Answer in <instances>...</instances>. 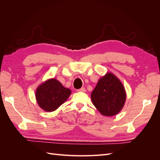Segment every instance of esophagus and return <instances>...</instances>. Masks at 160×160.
Here are the masks:
<instances>
[{
  "mask_svg": "<svg viewBox=\"0 0 160 160\" xmlns=\"http://www.w3.org/2000/svg\"><path fill=\"white\" fill-rule=\"evenodd\" d=\"M77 91H81V92H85L86 91V89H85V88H81V89H77Z\"/></svg>",
  "mask_w": 160,
  "mask_h": 160,
  "instance_id": "esophagus-1",
  "label": "esophagus"
}]
</instances>
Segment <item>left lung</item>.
I'll return each mask as SVG.
<instances>
[{"label":"left lung","mask_w":160,"mask_h":160,"mask_svg":"<svg viewBox=\"0 0 160 160\" xmlns=\"http://www.w3.org/2000/svg\"><path fill=\"white\" fill-rule=\"evenodd\" d=\"M92 102L101 114L113 116L122 109L126 93L119 79L111 72L99 79L91 95Z\"/></svg>","instance_id":"8db88e82"}]
</instances>
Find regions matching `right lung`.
<instances>
[{"label":"right lung","mask_w":160,"mask_h":160,"mask_svg":"<svg viewBox=\"0 0 160 160\" xmlns=\"http://www.w3.org/2000/svg\"><path fill=\"white\" fill-rule=\"evenodd\" d=\"M71 93L55 79L46 81L38 87L35 96L38 105L44 111L51 112L65 102Z\"/></svg>","instance_id":"obj_1"}]
</instances>
